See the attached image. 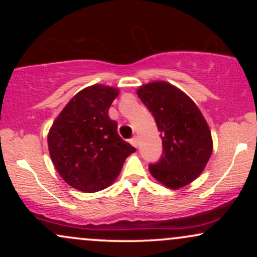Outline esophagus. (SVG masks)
Instances as JSON below:
<instances>
[{"label": "esophagus", "mask_w": 257, "mask_h": 257, "mask_svg": "<svg viewBox=\"0 0 257 257\" xmlns=\"http://www.w3.org/2000/svg\"><path fill=\"white\" fill-rule=\"evenodd\" d=\"M138 143H139V141H138V138L137 137H134V138L131 139V144L134 147H138Z\"/></svg>", "instance_id": "obj_1"}]
</instances>
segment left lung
Listing matches in <instances>:
<instances>
[{"mask_svg":"<svg viewBox=\"0 0 257 257\" xmlns=\"http://www.w3.org/2000/svg\"><path fill=\"white\" fill-rule=\"evenodd\" d=\"M139 98L161 132L163 152L149 166L156 180L170 188L198 178L213 152L211 133L197 105L174 85L153 82L140 87Z\"/></svg>","mask_w":257,"mask_h":257,"instance_id":"8db88e82","label":"left lung"}]
</instances>
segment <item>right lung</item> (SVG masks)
Masks as SVG:
<instances>
[{"label":"right lung","instance_id":"add662e5","mask_svg":"<svg viewBox=\"0 0 257 257\" xmlns=\"http://www.w3.org/2000/svg\"><path fill=\"white\" fill-rule=\"evenodd\" d=\"M118 89L95 84L76 94L53 123L49 153L55 169L82 192H98L114 181L135 147L117 133L108 108Z\"/></svg>","mask_w":257,"mask_h":257}]
</instances>
